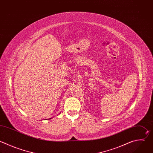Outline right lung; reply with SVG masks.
<instances>
[{
    "label": "right lung",
    "mask_w": 153,
    "mask_h": 153,
    "mask_svg": "<svg viewBox=\"0 0 153 153\" xmlns=\"http://www.w3.org/2000/svg\"><path fill=\"white\" fill-rule=\"evenodd\" d=\"M49 119H51V118H49ZM49 119H48V120H49Z\"/></svg>",
    "instance_id": "add662e5"
}]
</instances>
